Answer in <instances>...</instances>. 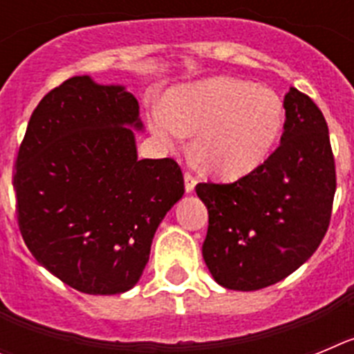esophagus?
<instances>
[{"label": "esophagus", "mask_w": 354, "mask_h": 354, "mask_svg": "<svg viewBox=\"0 0 354 354\" xmlns=\"http://www.w3.org/2000/svg\"><path fill=\"white\" fill-rule=\"evenodd\" d=\"M196 177L192 174V171H184V186H186V192L192 193L196 186Z\"/></svg>", "instance_id": "obj_1"}]
</instances>
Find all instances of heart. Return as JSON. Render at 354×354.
I'll return each mask as SVG.
<instances>
[{
  "mask_svg": "<svg viewBox=\"0 0 354 354\" xmlns=\"http://www.w3.org/2000/svg\"><path fill=\"white\" fill-rule=\"evenodd\" d=\"M286 109L271 88L236 77H209L174 90L167 108H154L150 127L170 149L195 134L202 168L239 179L261 168L282 134Z\"/></svg>",
  "mask_w": 354,
  "mask_h": 354,
  "instance_id": "1",
  "label": "heart"
}]
</instances>
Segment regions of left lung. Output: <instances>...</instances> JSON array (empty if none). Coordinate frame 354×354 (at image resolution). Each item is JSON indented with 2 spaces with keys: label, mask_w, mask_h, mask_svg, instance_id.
<instances>
[{
  "label": "left lung",
  "mask_w": 354,
  "mask_h": 354,
  "mask_svg": "<svg viewBox=\"0 0 354 354\" xmlns=\"http://www.w3.org/2000/svg\"><path fill=\"white\" fill-rule=\"evenodd\" d=\"M280 145L236 183H200L209 227L202 255L220 286L259 290L296 271L328 232L337 189L323 111L306 93L283 99Z\"/></svg>",
  "instance_id": "left-lung-1"
}]
</instances>
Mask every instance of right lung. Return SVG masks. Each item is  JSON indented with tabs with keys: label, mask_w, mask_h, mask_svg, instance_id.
Returning <instances> with one entry per match:
<instances>
[{
	"label": "right lung",
	"mask_w": 354,
	"mask_h": 354,
	"mask_svg": "<svg viewBox=\"0 0 354 354\" xmlns=\"http://www.w3.org/2000/svg\"><path fill=\"white\" fill-rule=\"evenodd\" d=\"M138 101L74 76L42 97L19 147L17 223L31 255L72 289L136 286L184 177L171 158L138 159Z\"/></svg>",
	"instance_id": "1"
}]
</instances>
